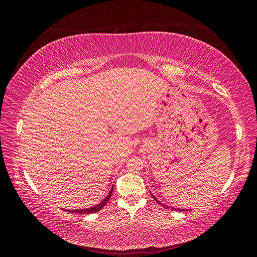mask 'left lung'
<instances>
[{"label":"left lung","mask_w":257,"mask_h":257,"mask_svg":"<svg viewBox=\"0 0 257 257\" xmlns=\"http://www.w3.org/2000/svg\"><path fill=\"white\" fill-rule=\"evenodd\" d=\"M152 196H153V198H154L155 200H157L159 204H161L163 207H165V208H169V209H172V210H176V211H189V209H183V208H175V207H169V206H166V205H164V204H163V203H161V201H160V200H159L157 197H155V196L153 195V194H152Z\"/></svg>","instance_id":"1"}]
</instances>
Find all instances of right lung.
I'll list each match as a JSON object with an SVG mask.
<instances>
[{"label":"right lung","instance_id":"add662e5","mask_svg":"<svg viewBox=\"0 0 257 257\" xmlns=\"http://www.w3.org/2000/svg\"><path fill=\"white\" fill-rule=\"evenodd\" d=\"M112 189H113V186H111V190L109 191V193H108V195L102 201H100V203H98L95 206H93L91 208H83V209H76V210H66V211L74 212V213H80V214H90V213L97 212V211H99V210H102V208H104L105 205L108 203V200L110 199Z\"/></svg>","mask_w":257,"mask_h":257}]
</instances>
